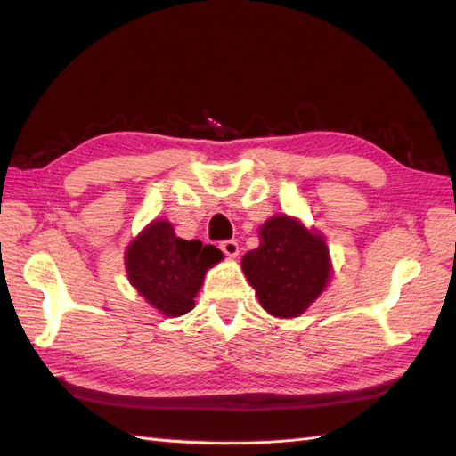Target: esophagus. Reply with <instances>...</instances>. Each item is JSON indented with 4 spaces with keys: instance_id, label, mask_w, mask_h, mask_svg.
Returning <instances> with one entry per match:
<instances>
[{
    "instance_id": "34e87169",
    "label": "esophagus",
    "mask_w": 456,
    "mask_h": 456,
    "mask_svg": "<svg viewBox=\"0 0 456 456\" xmlns=\"http://www.w3.org/2000/svg\"><path fill=\"white\" fill-rule=\"evenodd\" d=\"M219 247L227 257H237L239 256V243L235 241V239H229V241H221Z\"/></svg>"
}]
</instances>
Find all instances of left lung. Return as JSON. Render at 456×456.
<instances>
[{"label":"left lung","instance_id":"obj_1","mask_svg":"<svg viewBox=\"0 0 456 456\" xmlns=\"http://www.w3.org/2000/svg\"><path fill=\"white\" fill-rule=\"evenodd\" d=\"M259 247L241 267L259 304L275 318H297L326 288L331 275L326 239L297 219L275 215L259 229Z\"/></svg>","mask_w":456,"mask_h":456}]
</instances>
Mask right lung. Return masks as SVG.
<instances>
[{"label": "right lung", "mask_w": 456, "mask_h": 456, "mask_svg": "<svg viewBox=\"0 0 456 456\" xmlns=\"http://www.w3.org/2000/svg\"><path fill=\"white\" fill-rule=\"evenodd\" d=\"M223 253L199 239H181L168 221L157 219L126 249V273L136 291L168 318H179L195 307V296L207 269L219 264Z\"/></svg>", "instance_id": "obj_1"}]
</instances>
